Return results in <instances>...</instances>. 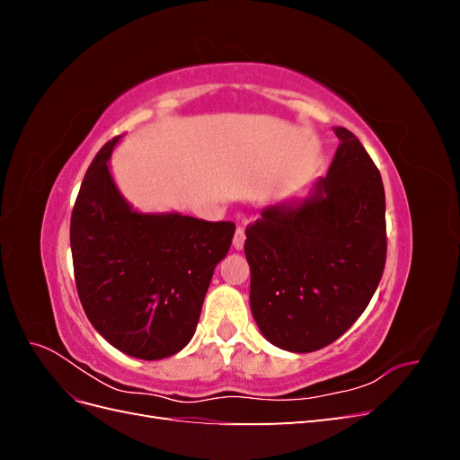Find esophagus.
Returning a JSON list of instances; mask_svg holds the SVG:
<instances>
[{"label":"esophagus","mask_w":460,"mask_h":460,"mask_svg":"<svg viewBox=\"0 0 460 460\" xmlns=\"http://www.w3.org/2000/svg\"><path fill=\"white\" fill-rule=\"evenodd\" d=\"M243 243H245V230L238 228V230H235V234H234L232 245H234L235 252H240V249H243Z\"/></svg>","instance_id":"obj_1"}]
</instances>
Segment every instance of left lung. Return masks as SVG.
I'll use <instances>...</instances> for the list:
<instances>
[{
  "instance_id": "left-lung-1",
  "label": "left lung",
  "mask_w": 460,
  "mask_h": 460,
  "mask_svg": "<svg viewBox=\"0 0 460 460\" xmlns=\"http://www.w3.org/2000/svg\"><path fill=\"white\" fill-rule=\"evenodd\" d=\"M326 176L309 196L262 208L245 230L249 303L261 333L291 353L336 341L370 303L385 264L380 171L343 127Z\"/></svg>"
}]
</instances>
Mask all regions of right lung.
Here are the masks:
<instances>
[{"label":"right lung","mask_w":460,"mask_h":460,"mask_svg":"<svg viewBox=\"0 0 460 460\" xmlns=\"http://www.w3.org/2000/svg\"><path fill=\"white\" fill-rule=\"evenodd\" d=\"M119 140L100 149L82 180L71 217L75 280L88 320L111 345L157 360L193 338L235 225L136 211L109 169Z\"/></svg>","instance_id":"1"}]
</instances>
